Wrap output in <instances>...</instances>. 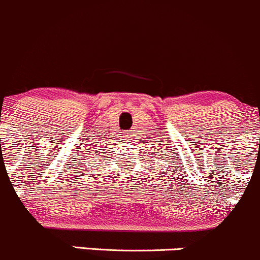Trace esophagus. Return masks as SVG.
Returning <instances> with one entry per match:
<instances>
[{
  "instance_id": "obj_1",
  "label": "esophagus",
  "mask_w": 260,
  "mask_h": 260,
  "mask_svg": "<svg viewBox=\"0 0 260 260\" xmlns=\"http://www.w3.org/2000/svg\"><path fill=\"white\" fill-rule=\"evenodd\" d=\"M124 134H125V136H126V138H127V139H129V138H130V136H131V131H125V133H124Z\"/></svg>"
}]
</instances>
